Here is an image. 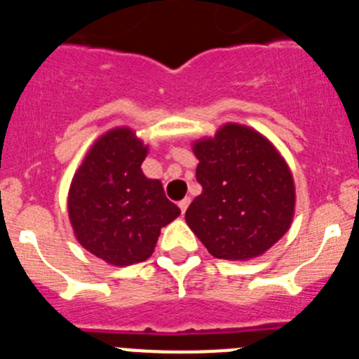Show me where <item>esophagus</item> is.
Masks as SVG:
<instances>
[{
    "label": "esophagus",
    "mask_w": 359,
    "mask_h": 359,
    "mask_svg": "<svg viewBox=\"0 0 359 359\" xmlns=\"http://www.w3.org/2000/svg\"><path fill=\"white\" fill-rule=\"evenodd\" d=\"M189 202H191V201H189V198L188 197H186V198H184V201H180L179 202V208H180V213H186V210H188V205H189Z\"/></svg>",
    "instance_id": "1"
}]
</instances>
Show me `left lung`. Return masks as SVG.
Masks as SVG:
<instances>
[{
  "label": "left lung",
  "instance_id": "obj_1",
  "mask_svg": "<svg viewBox=\"0 0 359 359\" xmlns=\"http://www.w3.org/2000/svg\"><path fill=\"white\" fill-rule=\"evenodd\" d=\"M202 193L186 222L215 258L251 260L291 227L296 191L285 158L253 128L226 123L193 142Z\"/></svg>",
  "mask_w": 359,
  "mask_h": 359
}]
</instances>
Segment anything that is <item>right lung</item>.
I'll return each instance as SVG.
<instances>
[{
    "label": "right lung",
    "mask_w": 359,
    "mask_h": 359,
    "mask_svg": "<svg viewBox=\"0 0 359 359\" xmlns=\"http://www.w3.org/2000/svg\"><path fill=\"white\" fill-rule=\"evenodd\" d=\"M146 155L132 128H111L90 146L68 189L77 242L110 266L148 260L162 227L180 215L161 180L142 173Z\"/></svg>",
    "instance_id": "add662e5"
}]
</instances>
